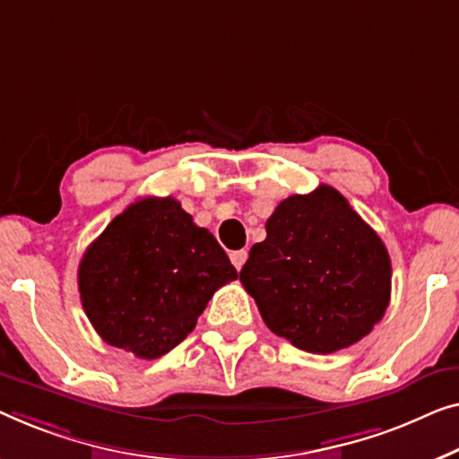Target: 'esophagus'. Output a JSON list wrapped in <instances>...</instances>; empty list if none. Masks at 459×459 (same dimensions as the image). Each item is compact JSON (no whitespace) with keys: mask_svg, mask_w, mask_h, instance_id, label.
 Instances as JSON below:
<instances>
[{"mask_svg":"<svg viewBox=\"0 0 459 459\" xmlns=\"http://www.w3.org/2000/svg\"><path fill=\"white\" fill-rule=\"evenodd\" d=\"M245 260H247V249H237V251H230V262L232 266H235L237 270L243 268Z\"/></svg>","mask_w":459,"mask_h":459,"instance_id":"obj_1","label":"esophagus"}]
</instances>
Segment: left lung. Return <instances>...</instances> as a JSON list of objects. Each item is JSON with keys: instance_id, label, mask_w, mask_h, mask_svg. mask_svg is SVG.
Returning <instances> with one entry per match:
<instances>
[{"instance_id": "8db88e82", "label": "left lung", "mask_w": 459, "mask_h": 459, "mask_svg": "<svg viewBox=\"0 0 459 459\" xmlns=\"http://www.w3.org/2000/svg\"><path fill=\"white\" fill-rule=\"evenodd\" d=\"M238 281L274 334L303 351L333 353L358 343L385 316L391 260L350 202L320 185L276 205Z\"/></svg>"}]
</instances>
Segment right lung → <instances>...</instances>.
Wrapping results in <instances>:
<instances>
[{
	"label": "right lung",
	"instance_id": "add662e5",
	"mask_svg": "<svg viewBox=\"0 0 459 459\" xmlns=\"http://www.w3.org/2000/svg\"><path fill=\"white\" fill-rule=\"evenodd\" d=\"M237 270L174 197H143L108 224L79 266L87 318L108 345L162 358Z\"/></svg>",
	"mask_w": 459,
	"mask_h": 459
}]
</instances>
